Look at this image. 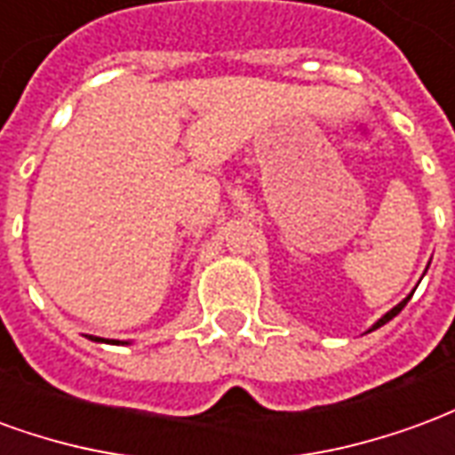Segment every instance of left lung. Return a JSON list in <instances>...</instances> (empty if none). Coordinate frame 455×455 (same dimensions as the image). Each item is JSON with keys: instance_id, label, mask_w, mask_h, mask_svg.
<instances>
[{"instance_id": "left-lung-1", "label": "left lung", "mask_w": 455, "mask_h": 455, "mask_svg": "<svg viewBox=\"0 0 455 455\" xmlns=\"http://www.w3.org/2000/svg\"><path fill=\"white\" fill-rule=\"evenodd\" d=\"M411 295H414V292H411ZM411 295H410V297H411ZM410 297H404V299H402L400 305H397V307H392V309H390V312H387V315H382L380 319H378V322H375V324H372L371 329H368V331H375V329H380L382 324H387V322H390L392 316H397V315H400V312H402V307H404V305H407V302H410Z\"/></svg>"}]
</instances>
